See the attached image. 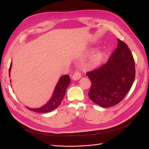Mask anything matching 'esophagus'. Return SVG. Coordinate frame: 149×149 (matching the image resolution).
I'll return each mask as SVG.
<instances>
[{"mask_svg":"<svg viewBox=\"0 0 149 149\" xmlns=\"http://www.w3.org/2000/svg\"><path fill=\"white\" fill-rule=\"evenodd\" d=\"M81 78V74L79 72H76V73L72 76V79L73 80H78Z\"/></svg>","mask_w":149,"mask_h":149,"instance_id":"obj_1","label":"esophagus"}]
</instances>
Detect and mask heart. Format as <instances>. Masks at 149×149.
Listing matches in <instances>:
<instances>
[{"label":"heart","instance_id":"obj_1","mask_svg":"<svg viewBox=\"0 0 149 149\" xmlns=\"http://www.w3.org/2000/svg\"><path fill=\"white\" fill-rule=\"evenodd\" d=\"M107 53L105 50L100 49L94 53L90 58L89 65L92 67H97L103 63L106 58Z\"/></svg>","mask_w":149,"mask_h":149}]
</instances>
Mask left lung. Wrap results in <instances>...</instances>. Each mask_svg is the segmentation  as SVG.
<instances>
[{
	"mask_svg": "<svg viewBox=\"0 0 149 149\" xmlns=\"http://www.w3.org/2000/svg\"><path fill=\"white\" fill-rule=\"evenodd\" d=\"M118 45L109 60L100 68L86 73L91 81L88 96L103 107L116 105L131 88L135 79V62L128 46L118 39Z\"/></svg>",
	"mask_w": 149,
	"mask_h": 149,
	"instance_id": "1",
	"label": "left lung"
}]
</instances>
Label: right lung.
Masks as SVG:
<instances>
[{
  "label": "right lung",
  "instance_id": "obj_1",
  "mask_svg": "<svg viewBox=\"0 0 149 149\" xmlns=\"http://www.w3.org/2000/svg\"><path fill=\"white\" fill-rule=\"evenodd\" d=\"M12 65L11 62L9 68V76H10V71ZM11 82V79H10ZM70 83V77L68 75L61 76L59 80L56 84V86L54 89L53 93L49 100L43 105V106L38 108H30L29 109L35 112H49L55 109L61 102V101L63 99L65 94L66 91V89Z\"/></svg>",
  "mask_w": 149,
  "mask_h": 149
}]
</instances>
